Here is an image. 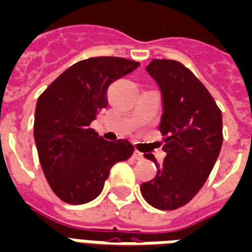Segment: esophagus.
Returning <instances> with one entry per match:
<instances>
[{"label":"esophagus","mask_w":252,"mask_h":252,"mask_svg":"<svg viewBox=\"0 0 252 252\" xmlns=\"http://www.w3.org/2000/svg\"><path fill=\"white\" fill-rule=\"evenodd\" d=\"M133 158L135 160H142V159H143V154H142V153H139L138 150H135L133 153Z\"/></svg>","instance_id":"obj_1"}]
</instances>
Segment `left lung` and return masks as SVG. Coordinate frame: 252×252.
Masks as SVG:
<instances>
[{"label": "left lung", "instance_id": "8db88e82", "mask_svg": "<svg viewBox=\"0 0 252 252\" xmlns=\"http://www.w3.org/2000/svg\"><path fill=\"white\" fill-rule=\"evenodd\" d=\"M147 74L162 97L159 130L163 138L162 163L145 154L157 166L141 194L149 205L175 210L189 203L207 181L222 147V113L203 83L173 60H153Z\"/></svg>", "mask_w": 252, "mask_h": 252}]
</instances>
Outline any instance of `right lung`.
Masks as SVG:
<instances>
[{
	"label": "right lung",
	"mask_w": 252,
	"mask_h": 252,
	"mask_svg": "<svg viewBox=\"0 0 252 252\" xmlns=\"http://www.w3.org/2000/svg\"><path fill=\"white\" fill-rule=\"evenodd\" d=\"M139 63L118 57L83 60L65 70L39 95L34 141L49 186L70 205L101 194L113 164L128 159L127 139L105 141L90 124L106 107V90Z\"/></svg>",
	"instance_id": "obj_1"
}]
</instances>
